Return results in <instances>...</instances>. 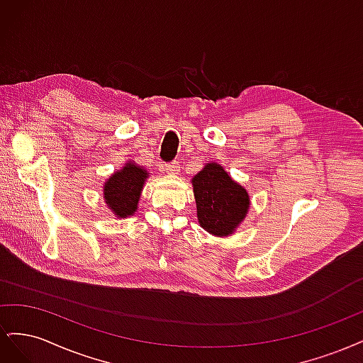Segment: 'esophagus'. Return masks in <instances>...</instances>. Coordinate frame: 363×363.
<instances>
[{"label": "esophagus", "instance_id": "esophagus-1", "mask_svg": "<svg viewBox=\"0 0 363 363\" xmlns=\"http://www.w3.org/2000/svg\"><path fill=\"white\" fill-rule=\"evenodd\" d=\"M163 169L167 171V174H179L180 172V163L179 162H171L163 164Z\"/></svg>", "mask_w": 363, "mask_h": 363}]
</instances>
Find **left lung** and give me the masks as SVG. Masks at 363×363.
Masks as SVG:
<instances>
[{
  "label": "left lung",
  "instance_id": "8db88e82",
  "mask_svg": "<svg viewBox=\"0 0 363 363\" xmlns=\"http://www.w3.org/2000/svg\"><path fill=\"white\" fill-rule=\"evenodd\" d=\"M191 183L199 224L212 236H232L248 213L251 201L247 189L216 162L206 163Z\"/></svg>",
  "mask_w": 363,
  "mask_h": 363
}]
</instances>
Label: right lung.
<instances>
[{
	"label": "right lung",
	"instance_id": "right-lung-1",
	"mask_svg": "<svg viewBox=\"0 0 363 363\" xmlns=\"http://www.w3.org/2000/svg\"><path fill=\"white\" fill-rule=\"evenodd\" d=\"M148 177L150 172L144 167L128 159L123 168L116 169L104 182L103 199L116 219L133 216L138 212L139 199Z\"/></svg>",
	"mask_w": 363,
	"mask_h": 363
}]
</instances>
